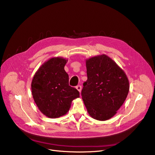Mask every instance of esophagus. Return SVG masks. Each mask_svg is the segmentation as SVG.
Returning a JSON list of instances; mask_svg holds the SVG:
<instances>
[{
	"label": "esophagus",
	"instance_id": "esophagus-1",
	"mask_svg": "<svg viewBox=\"0 0 155 155\" xmlns=\"http://www.w3.org/2000/svg\"><path fill=\"white\" fill-rule=\"evenodd\" d=\"M76 88V89H77V90H78L79 92H81V86L78 85Z\"/></svg>",
	"mask_w": 155,
	"mask_h": 155
}]
</instances>
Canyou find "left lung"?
I'll list each match as a JSON object with an SVG mask.
<instances>
[{"label": "left lung", "instance_id": "8db88e82", "mask_svg": "<svg viewBox=\"0 0 155 155\" xmlns=\"http://www.w3.org/2000/svg\"><path fill=\"white\" fill-rule=\"evenodd\" d=\"M87 80L81 91L88 113L105 121L112 118L123 105L129 91L125 72L105 54L86 59Z\"/></svg>", "mask_w": 155, "mask_h": 155}]
</instances>
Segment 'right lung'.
<instances>
[{
  "mask_svg": "<svg viewBox=\"0 0 155 155\" xmlns=\"http://www.w3.org/2000/svg\"><path fill=\"white\" fill-rule=\"evenodd\" d=\"M68 59L51 58L37 70L31 84V94L39 110L50 118H57L68 112L72 101L79 97L77 89L69 86L64 66Z\"/></svg>",
  "mask_w": 155,
  "mask_h": 155,
  "instance_id": "add662e5",
  "label": "right lung"
}]
</instances>
